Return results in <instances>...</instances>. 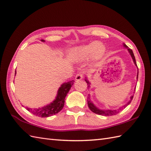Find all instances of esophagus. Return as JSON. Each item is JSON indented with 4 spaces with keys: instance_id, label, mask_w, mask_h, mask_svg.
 I'll list each match as a JSON object with an SVG mask.
<instances>
[{
    "instance_id": "obj_1",
    "label": "esophagus",
    "mask_w": 151,
    "mask_h": 151,
    "mask_svg": "<svg viewBox=\"0 0 151 151\" xmlns=\"http://www.w3.org/2000/svg\"><path fill=\"white\" fill-rule=\"evenodd\" d=\"M83 78H84V73L83 72H80L78 73L77 75L75 76V80L76 81H78L80 80H82Z\"/></svg>"
}]
</instances>
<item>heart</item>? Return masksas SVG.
Wrapping results in <instances>:
<instances>
[{
  "mask_svg": "<svg viewBox=\"0 0 151 151\" xmlns=\"http://www.w3.org/2000/svg\"><path fill=\"white\" fill-rule=\"evenodd\" d=\"M104 47L97 42H91L73 49L70 53V56L75 60H84L93 57L99 58L104 52Z\"/></svg>",
  "mask_w": 151,
  "mask_h": 151,
  "instance_id": "1",
  "label": "heart"
}]
</instances>
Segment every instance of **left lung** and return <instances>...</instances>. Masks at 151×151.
Segmentation results:
<instances>
[{"label": "left lung", "mask_w": 151, "mask_h": 151, "mask_svg": "<svg viewBox=\"0 0 151 151\" xmlns=\"http://www.w3.org/2000/svg\"><path fill=\"white\" fill-rule=\"evenodd\" d=\"M123 45H124V46L125 47L128 48V47L126 45H125V44H123ZM128 50H129V53L130 54L131 56H132L134 63H135V65H136V67H137V64H136V59H135V56H134V53H133V52H132V49H129V48H128ZM137 78H138V72H137ZM85 81H86V82H87V84H88V87L89 88V86H90V82H89L88 81V79L86 78V79H85ZM133 97H134V95L131 96L130 99V101H129V102H127V103L126 104H124V105L123 106H122V107H121V108H119V109H117V110H99V108H97L92 103V102H91V100H90V95H88V96L87 101H88V105L89 108L90 109V110H91V111L93 112V113H95V114H96L101 115H105V116H110V115H116L117 114L119 113V112L120 110H123V109L126 108V107L130 103L131 101H132Z\"/></svg>", "instance_id": "obj_1"}]
</instances>
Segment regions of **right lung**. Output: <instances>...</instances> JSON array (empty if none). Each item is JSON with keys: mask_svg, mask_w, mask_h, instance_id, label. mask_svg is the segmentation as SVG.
<instances>
[{"mask_svg": "<svg viewBox=\"0 0 151 151\" xmlns=\"http://www.w3.org/2000/svg\"><path fill=\"white\" fill-rule=\"evenodd\" d=\"M45 41L44 40H41ZM16 73V70H15ZM74 81H69L68 82H65L60 86L58 91L57 96L56 99L50 104H48L45 106L38 108H26L28 111L31 112L34 115H36L41 117H47L52 116L58 113L59 111L62 110L63 108L64 103H65V97L69 91L70 88L74 84Z\"/></svg>", "mask_w": 151, "mask_h": 151, "instance_id": "add662e5", "label": "right lung"}]
</instances>
